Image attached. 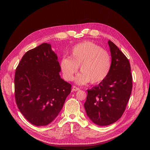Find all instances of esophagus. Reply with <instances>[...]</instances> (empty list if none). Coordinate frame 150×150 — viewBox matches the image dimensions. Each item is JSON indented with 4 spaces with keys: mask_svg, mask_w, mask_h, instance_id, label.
I'll return each mask as SVG.
<instances>
[{
    "mask_svg": "<svg viewBox=\"0 0 150 150\" xmlns=\"http://www.w3.org/2000/svg\"><path fill=\"white\" fill-rule=\"evenodd\" d=\"M80 89L79 88V87H76V86H73L72 87V91H73V92H76V91H79V90Z\"/></svg>",
    "mask_w": 150,
    "mask_h": 150,
    "instance_id": "esophagus-1",
    "label": "esophagus"
}]
</instances>
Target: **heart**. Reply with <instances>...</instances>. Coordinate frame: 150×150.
<instances>
[{
	"label": "heart",
	"instance_id": "b5f03b06",
	"mask_svg": "<svg viewBox=\"0 0 150 150\" xmlns=\"http://www.w3.org/2000/svg\"><path fill=\"white\" fill-rule=\"evenodd\" d=\"M78 66L81 73L76 78L78 84L101 83L108 75L112 68V58L106 50L91 42H84L74 46L69 57H63L60 69L67 81H72Z\"/></svg>",
	"mask_w": 150,
	"mask_h": 150
}]
</instances>
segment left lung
<instances>
[{
	"mask_svg": "<svg viewBox=\"0 0 150 150\" xmlns=\"http://www.w3.org/2000/svg\"><path fill=\"white\" fill-rule=\"evenodd\" d=\"M108 43L112 55L110 72L98 86L87 90L84 105L89 118L100 126L110 125L121 118L133 87L128 58L112 41L108 40Z\"/></svg>",
	"mask_w": 150,
	"mask_h": 150,
	"instance_id": "obj_1",
	"label": "left lung"
}]
</instances>
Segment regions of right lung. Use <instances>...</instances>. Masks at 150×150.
Masks as SVG:
<instances>
[{
  "label": "right lung",
  "mask_w": 150,
  "mask_h": 150,
  "mask_svg": "<svg viewBox=\"0 0 150 150\" xmlns=\"http://www.w3.org/2000/svg\"><path fill=\"white\" fill-rule=\"evenodd\" d=\"M60 65L51 45L44 43L27 51L15 72L17 105L27 120L47 125L58 116L72 86L60 78Z\"/></svg>",
  "instance_id": "add662e5"
}]
</instances>
